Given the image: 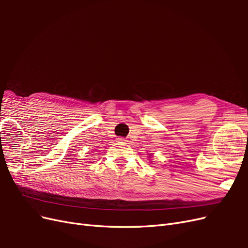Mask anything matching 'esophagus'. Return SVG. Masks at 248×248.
Returning a JSON list of instances; mask_svg holds the SVG:
<instances>
[{
    "mask_svg": "<svg viewBox=\"0 0 248 248\" xmlns=\"http://www.w3.org/2000/svg\"><path fill=\"white\" fill-rule=\"evenodd\" d=\"M117 140L120 141V142H124L126 140L124 138H119V139H117Z\"/></svg>",
    "mask_w": 248,
    "mask_h": 248,
    "instance_id": "34e87169",
    "label": "esophagus"
}]
</instances>
